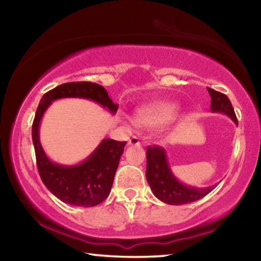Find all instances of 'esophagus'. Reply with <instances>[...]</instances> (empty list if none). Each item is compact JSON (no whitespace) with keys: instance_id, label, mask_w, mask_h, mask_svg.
I'll list each match as a JSON object with an SVG mask.
<instances>
[{"instance_id":"34e87169","label":"esophagus","mask_w":261,"mask_h":261,"mask_svg":"<svg viewBox=\"0 0 261 261\" xmlns=\"http://www.w3.org/2000/svg\"><path fill=\"white\" fill-rule=\"evenodd\" d=\"M127 144H129L130 146H139L140 141L138 138H137V137H132V138L129 139V143Z\"/></svg>"}]
</instances>
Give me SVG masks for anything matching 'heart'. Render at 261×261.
Masks as SVG:
<instances>
[{
	"label": "heart",
	"mask_w": 261,
	"mask_h": 261,
	"mask_svg": "<svg viewBox=\"0 0 261 261\" xmlns=\"http://www.w3.org/2000/svg\"><path fill=\"white\" fill-rule=\"evenodd\" d=\"M178 116V106L174 102H155L137 110L135 123L144 129H159L173 123Z\"/></svg>",
	"instance_id": "obj_1"
}]
</instances>
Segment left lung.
I'll list each match as a JSON object with an SVG mask.
<instances>
[{"label": "left lung", "mask_w": 261, "mask_h": 261, "mask_svg": "<svg viewBox=\"0 0 261 261\" xmlns=\"http://www.w3.org/2000/svg\"><path fill=\"white\" fill-rule=\"evenodd\" d=\"M207 90L211 95L212 113L227 115L237 125L236 115L228 96L212 88ZM146 158V179L149 188L158 199L168 205H184L197 201L213 191L216 187V184H214L206 188H196L180 182L171 171L167 152L162 147H148Z\"/></svg>", "instance_id": "left-lung-1"}]
</instances>
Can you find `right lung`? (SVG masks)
<instances>
[{"label":"right lung","instance_id":"1","mask_svg":"<svg viewBox=\"0 0 261 261\" xmlns=\"http://www.w3.org/2000/svg\"><path fill=\"white\" fill-rule=\"evenodd\" d=\"M78 98L93 101L116 114L118 105L109 98L103 86L91 82L65 83L47 92L40 100L32 125V140L38 170L46 188L61 201L72 206L93 207L109 196L126 141L103 139L83 162L61 165L51 161L43 151L39 137L43 114L53 101Z\"/></svg>","mask_w":261,"mask_h":261}]
</instances>
